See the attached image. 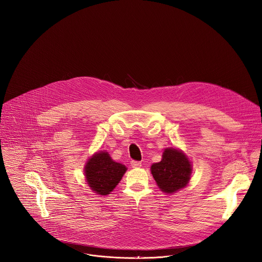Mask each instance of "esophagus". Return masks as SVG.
Returning a JSON list of instances; mask_svg holds the SVG:
<instances>
[{
    "mask_svg": "<svg viewBox=\"0 0 262 262\" xmlns=\"http://www.w3.org/2000/svg\"><path fill=\"white\" fill-rule=\"evenodd\" d=\"M131 166L134 167V168L140 167V166H141V162H140V161H136V160H132V161H131Z\"/></svg>",
    "mask_w": 262,
    "mask_h": 262,
    "instance_id": "1",
    "label": "esophagus"
}]
</instances>
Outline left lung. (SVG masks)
<instances>
[{"mask_svg":"<svg viewBox=\"0 0 262 262\" xmlns=\"http://www.w3.org/2000/svg\"><path fill=\"white\" fill-rule=\"evenodd\" d=\"M151 173L162 191L171 193L187 186L191 165L183 152L167 148L163 152L161 161L151 165Z\"/></svg>","mask_w":262,"mask_h":262,"instance_id":"8db88e82","label":"left lung"}]
</instances>
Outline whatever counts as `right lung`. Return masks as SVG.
Returning <instances> with one entry per match:
<instances>
[{"label":"right lung","instance_id":"add662e5","mask_svg":"<svg viewBox=\"0 0 262 262\" xmlns=\"http://www.w3.org/2000/svg\"><path fill=\"white\" fill-rule=\"evenodd\" d=\"M126 166L115 162L107 152H99L88 161L85 178L89 186L99 194H108L121 181Z\"/></svg>","mask_w":262,"mask_h":262}]
</instances>
